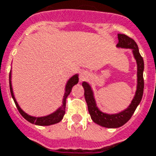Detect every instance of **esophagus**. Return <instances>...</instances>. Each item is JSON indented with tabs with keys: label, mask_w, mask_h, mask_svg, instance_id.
Returning a JSON list of instances; mask_svg holds the SVG:
<instances>
[{
	"label": "esophagus",
	"mask_w": 156,
	"mask_h": 156,
	"mask_svg": "<svg viewBox=\"0 0 156 156\" xmlns=\"http://www.w3.org/2000/svg\"><path fill=\"white\" fill-rule=\"evenodd\" d=\"M89 77V73L86 71H82L80 73V80H84Z\"/></svg>",
	"instance_id": "34e87169"
}]
</instances>
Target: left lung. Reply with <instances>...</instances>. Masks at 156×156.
<instances>
[{"instance_id": "8db88e82", "label": "left lung", "mask_w": 156, "mask_h": 156, "mask_svg": "<svg viewBox=\"0 0 156 156\" xmlns=\"http://www.w3.org/2000/svg\"><path fill=\"white\" fill-rule=\"evenodd\" d=\"M117 47L122 48H129L133 50V55L137 61L138 65V86H137V91L135 94L132 103L123 112H120L118 114L114 115H108L101 112L99 109L97 108L95 101L94 99L93 92L90 86L86 83H83V87L84 89V97L85 101L88 105V110H89V115L91 116V119L100 126L108 128H116V127H122V125L127 122L131 118L133 114L134 113L137 106L139 105L140 101L142 100L143 93H144V82L143 77V72H144V60L139 51L138 44H136L134 40L132 38L128 37L126 34H118V44L116 45Z\"/></svg>"}]
</instances>
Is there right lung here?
<instances>
[{
  "mask_svg": "<svg viewBox=\"0 0 156 156\" xmlns=\"http://www.w3.org/2000/svg\"><path fill=\"white\" fill-rule=\"evenodd\" d=\"M78 83V76L77 74L74 75L73 77L68 80L67 82V85H66V91L64 94V96L62 99V105L60 107L56 112L54 113H52L51 115L46 116H42V117H34V116H29L28 114H26L24 112L22 111V109L19 107V105L17 104V102L16 101V99L13 95V92H12V83H11V72H10L9 74V85H10V91H11V94L12 97L13 99L15 105L17 106V110L19 113L21 114L22 116L24 117L25 119L27 120L28 122H31L33 124H35V125H39V126H50V125H53V124L58 123L59 122H61L62 120L63 116L65 115V110H66V100H67V97L68 96V94H70L72 91V88L77 84Z\"/></svg>",
  "mask_w": 156,
  "mask_h": 156,
  "instance_id": "right-lung-1",
  "label": "right lung"
}]
</instances>
